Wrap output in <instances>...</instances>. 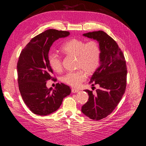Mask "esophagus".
Instances as JSON below:
<instances>
[{
    "instance_id": "34e87169",
    "label": "esophagus",
    "mask_w": 146,
    "mask_h": 146,
    "mask_svg": "<svg viewBox=\"0 0 146 146\" xmlns=\"http://www.w3.org/2000/svg\"><path fill=\"white\" fill-rule=\"evenodd\" d=\"M71 92H72V93H78L80 92V90L78 89H76V88H73L71 89Z\"/></svg>"
}]
</instances>
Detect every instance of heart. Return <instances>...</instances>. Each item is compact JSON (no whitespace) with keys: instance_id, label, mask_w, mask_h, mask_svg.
Masks as SVG:
<instances>
[{"instance_id":"1","label":"heart","mask_w":146,"mask_h":146,"mask_svg":"<svg viewBox=\"0 0 146 146\" xmlns=\"http://www.w3.org/2000/svg\"><path fill=\"white\" fill-rule=\"evenodd\" d=\"M61 51L64 54L76 56V65L80 69L70 71L62 77V82L73 87H77L85 81L87 73L94 72L98 67L101 59V49L98 43L95 41H85L78 39H71L63 43L61 46ZM49 66L56 72H61L62 62L60 57L50 52L48 56ZM84 69L83 70L82 68Z\"/></svg>"}]
</instances>
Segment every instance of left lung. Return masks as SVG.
Masks as SVG:
<instances>
[{"label": "left lung", "mask_w": 146, "mask_h": 146, "mask_svg": "<svg viewBox=\"0 0 146 146\" xmlns=\"http://www.w3.org/2000/svg\"><path fill=\"white\" fill-rule=\"evenodd\" d=\"M83 36L97 40L101 49L100 66L91 77L90 83L98 85L96 94L85 90L88 101L82 111L90 119L98 120L112 112L124 94L127 83V66L124 56L117 42L107 33L98 31Z\"/></svg>", "instance_id": "1"}]
</instances>
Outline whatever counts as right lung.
Listing matches in <instances>:
<instances>
[{
  "label": "right lung",
  "mask_w": 146,
  "mask_h": 146,
  "mask_svg": "<svg viewBox=\"0 0 146 146\" xmlns=\"http://www.w3.org/2000/svg\"><path fill=\"white\" fill-rule=\"evenodd\" d=\"M69 35L68 31L48 29L33 38L21 52L17 65L19 88L24 103L36 115L56 111L71 94L70 86L64 83H57L54 90L46 86L52 73L48 61L49 49L56 40Z\"/></svg>",
  "instance_id": "obj_1"
}]
</instances>
